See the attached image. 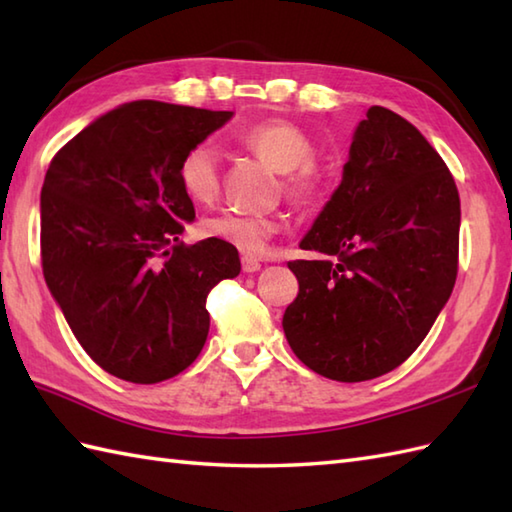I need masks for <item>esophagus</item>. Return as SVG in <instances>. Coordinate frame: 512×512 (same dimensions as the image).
Here are the masks:
<instances>
[{"mask_svg": "<svg viewBox=\"0 0 512 512\" xmlns=\"http://www.w3.org/2000/svg\"><path fill=\"white\" fill-rule=\"evenodd\" d=\"M242 268H244V273H257V270L262 268V262H259V259L253 257V255H244L242 257Z\"/></svg>", "mask_w": 512, "mask_h": 512, "instance_id": "34e87169", "label": "esophagus"}]
</instances>
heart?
I'll list each match as a JSON object with an SVG mask.
<instances>
[{"instance_id":"heart-1","label":"heart","mask_w":512,"mask_h":512,"mask_svg":"<svg viewBox=\"0 0 512 512\" xmlns=\"http://www.w3.org/2000/svg\"><path fill=\"white\" fill-rule=\"evenodd\" d=\"M235 138L270 167L281 173V191L295 204H314L328 191V176L312 160V138L295 123L284 118L255 123L239 129ZM178 182L193 202H211L220 191V156L209 140L191 145L178 162ZM204 237L220 239L248 255L264 253L270 239L279 233V220L273 215H246L222 211L200 222Z\"/></svg>"}]
</instances>
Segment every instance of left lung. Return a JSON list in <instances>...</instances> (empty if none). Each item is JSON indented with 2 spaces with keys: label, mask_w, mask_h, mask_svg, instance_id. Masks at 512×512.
I'll use <instances>...</instances> for the list:
<instances>
[{
  "label": "left lung",
  "mask_w": 512,
  "mask_h": 512,
  "mask_svg": "<svg viewBox=\"0 0 512 512\" xmlns=\"http://www.w3.org/2000/svg\"><path fill=\"white\" fill-rule=\"evenodd\" d=\"M288 268L284 314L303 365L341 383L383 376L416 352L458 277L460 195L427 138L385 107L358 125L343 182Z\"/></svg>",
  "instance_id": "1"
}]
</instances>
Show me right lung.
Returning a JSON list of instances; mask_svg holds the SVG:
<instances>
[{
    "instance_id": "add662e5",
    "label": "right lung",
    "mask_w": 512,
    "mask_h": 512,
    "mask_svg": "<svg viewBox=\"0 0 512 512\" xmlns=\"http://www.w3.org/2000/svg\"><path fill=\"white\" fill-rule=\"evenodd\" d=\"M231 116L134 101L96 118L50 160L43 277L76 341L107 374L154 385L202 352L206 297L242 266L220 239H178L195 217L178 162Z\"/></svg>"
}]
</instances>
